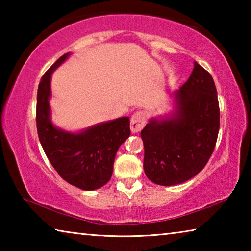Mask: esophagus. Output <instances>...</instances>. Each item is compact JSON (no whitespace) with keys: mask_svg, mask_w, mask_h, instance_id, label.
<instances>
[{"mask_svg":"<svg viewBox=\"0 0 251 251\" xmlns=\"http://www.w3.org/2000/svg\"><path fill=\"white\" fill-rule=\"evenodd\" d=\"M145 125V114L143 112H136L130 120L131 133H139Z\"/></svg>","mask_w":251,"mask_h":251,"instance_id":"obj_1","label":"esophagus"}]
</instances>
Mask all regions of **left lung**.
I'll return each instance as SVG.
<instances>
[{"label":"left lung","mask_w":251,"mask_h":251,"mask_svg":"<svg viewBox=\"0 0 251 251\" xmlns=\"http://www.w3.org/2000/svg\"><path fill=\"white\" fill-rule=\"evenodd\" d=\"M174 110L144 127V171L160 186L189 180L206 166L219 131V104L211 75L194 62L187 82L173 93Z\"/></svg>","instance_id":"1"}]
</instances>
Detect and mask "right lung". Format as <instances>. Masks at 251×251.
<instances>
[{"label": "right lung", "mask_w": 251, "mask_h": 251, "mask_svg": "<svg viewBox=\"0 0 251 251\" xmlns=\"http://www.w3.org/2000/svg\"><path fill=\"white\" fill-rule=\"evenodd\" d=\"M71 53L59 57L43 75L37 90V134L50 163L63 179L83 190H95L109 181L118 148L130 135L129 117L96 124L78 133L67 131L50 120V78Z\"/></svg>", "instance_id": "1"}]
</instances>
